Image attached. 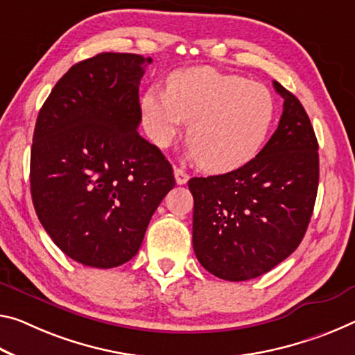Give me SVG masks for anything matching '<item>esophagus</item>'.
<instances>
[{"instance_id": "34e87169", "label": "esophagus", "mask_w": 355, "mask_h": 355, "mask_svg": "<svg viewBox=\"0 0 355 355\" xmlns=\"http://www.w3.org/2000/svg\"><path fill=\"white\" fill-rule=\"evenodd\" d=\"M173 175H175L177 184H184V183H188V180H189L188 173L184 172L183 168H178V167H175V171H173Z\"/></svg>"}]
</instances>
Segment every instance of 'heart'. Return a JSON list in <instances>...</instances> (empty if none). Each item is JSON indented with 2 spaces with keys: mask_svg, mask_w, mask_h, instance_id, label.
<instances>
[{
  "mask_svg": "<svg viewBox=\"0 0 355 355\" xmlns=\"http://www.w3.org/2000/svg\"><path fill=\"white\" fill-rule=\"evenodd\" d=\"M140 105L145 129L161 148L191 121L189 155L210 172L235 171L254 159L277 116L266 85L207 66L175 72L167 88L147 89Z\"/></svg>",
  "mask_w": 355,
  "mask_h": 355,
  "instance_id": "obj_1",
  "label": "heart"
}]
</instances>
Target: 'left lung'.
Here are the masks:
<instances>
[{
	"label": "left lung",
	"mask_w": 355,
	"mask_h": 355,
	"mask_svg": "<svg viewBox=\"0 0 355 355\" xmlns=\"http://www.w3.org/2000/svg\"><path fill=\"white\" fill-rule=\"evenodd\" d=\"M283 115L254 159L223 175L188 182L193 246L200 266L226 281L267 273L300 245L319 183L318 139L305 109L278 82Z\"/></svg>",
	"instance_id": "obj_1"
}]
</instances>
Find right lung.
<instances>
[{
	"label": "right lung",
	"mask_w": 355,
	"mask_h": 355,
	"mask_svg": "<svg viewBox=\"0 0 355 355\" xmlns=\"http://www.w3.org/2000/svg\"><path fill=\"white\" fill-rule=\"evenodd\" d=\"M151 61L114 52L83 60L39 110L33 204L53 243L83 266L131 261L157 205L175 187L171 162L137 132L139 85Z\"/></svg>",
	"instance_id": "1"
}]
</instances>
